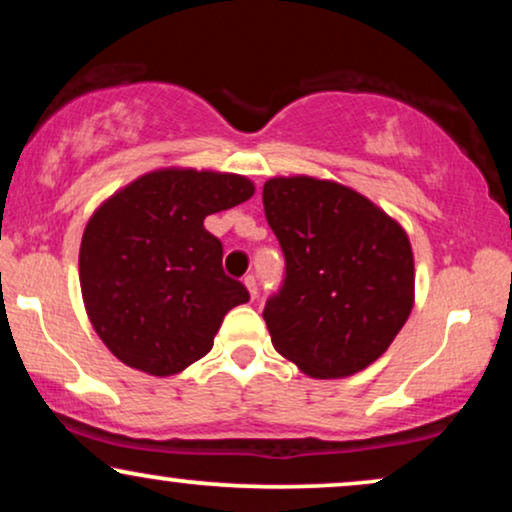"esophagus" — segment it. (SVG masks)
Here are the masks:
<instances>
[{"label":"esophagus","mask_w":512,"mask_h":512,"mask_svg":"<svg viewBox=\"0 0 512 512\" xmlns=\"http://www.w3.org/2000/svg\"><path fill=\"white\" fill-rule=\"evenodd\" d=\"M243 284H245V289H248L252 301H255V298H257V279H255V276L248 274V276H245V279H243Z\"/></svg>","instance_id":"1"}]
</instances>
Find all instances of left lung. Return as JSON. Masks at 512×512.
<instances>
[{
    "label": "left lung",
    "instance_id": "8db88e82",
    "mask_svg": "<svg viewBox=\"0 0 512 512\" xmlns=\"http://www.w3.org/2000/svg\"><path fill=\"white\" fill-rule=\"evenodd\" d=\"M264 216L286 257L264 305L274 349L317 380L349 378L385 354L414 308L402 223L361 192L313 175L264 182Z\"/></svg>",
    "mask_w": 512,
    "mask_h": 512
}]
</instances>
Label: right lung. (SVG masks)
I'll list each match as a JSON object with an SVG mask.
<instances>
[{
    "label": "right lung",
    "mask_w": 512,
    "mask_h": 512,
    "mask_svg": "<svg viewBox=\"0 0 512 512\" xmlns=\"http://www.w3.org/2000/svg\"><path fill=\"white\" fill-rule=\"evenodd\" d=\"M252 195L245 175L168 166L98 204L81 238L79 281L110 354L156 378L209 354L223 317L250 293L223 274L221 240L204 219Z\"/></svg>",
    "instance_id": "add662e5"
}]
</instances>
